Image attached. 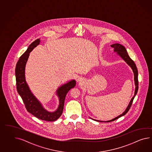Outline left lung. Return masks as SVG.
<instances>
[{
	"instance_id": "left-lung-1",
	"label": "left lung",
	"mask_w": 152,
	"mask_h": 152,
	"mask_svg": "<svg viewBox=\"0 0 152 152\" xmlns=\"http://www.w3.org/2000/svg\"><path fill=\"white\" fill-rule=\"evenodd\" d=\"M111 47L112 48H114V51L115 52H116L118 56H120L122 58V59L124 60L131 67V69H132L133 74H134V84H135L136 88H135V91H134V96L132 98V99H131V100L130 101L129 105L127 106V107L126 108L125 111H124L122 114L119 115L118 116L116 117L115 118H113L112 120H109V121H100V120H95V119L91 118H92V120H94V121H98V122H111V121H113L118 119L119 118L121 117L122 116L125 115L126 113L130 110V107H131L132 104V102H133L134 98V96H136V95L137 94V91H138V70H137V67H136V65L135 63H134L133 60L130 58V56H129L127 52L126 48H125V47H124L122 45L118 44V43H115V44H114V45H111Z\"/></svg>"
}]
</instances>
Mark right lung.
Returning a JSON list of instances; mask_svg holds the SVG:
<instances>
[{
  "instance_id": "obj_1",
  "label": "right lung",
  "mask_w": 152,
  "mask_h": 152,
  "mask_svg": "<svg viewBox=\"0 0 152 152\" xmlns=\"http://www.w3.org/2000/svg\"><path fill=\"white\" fill-rule=\"evenodd\" d=\"M40 39H37L29 45L26 52L20 56L15 68V76L16 88L28 112L35 117L47 121H54L59 118L63 113L64 101L67 92L75 87L76 81L73 80L58 88L56 94L59 99V104L57 110L54 112H49L42 106L39 101L35 97L27 84L25 71L26 63L30 53L39 44Z\"/></svg>"
}]
</instances>
